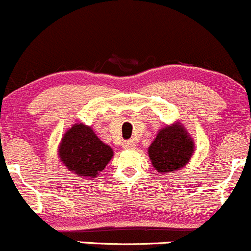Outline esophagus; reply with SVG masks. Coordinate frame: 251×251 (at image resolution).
I'll list each match as a JSON object with an SVG mask.
<instances>
[{
  "label": "esophagus",
  "instance_id": "1",
  "mask_svg": "<svg viewBox=\"0 0 251 251\" xmlns=\"http://www.w3.org/2000/svg\"><path fill=\"white\" fill-rule=\"evenodd\" d=\"M122 147L126 150H133L135 149V143L133 140H126L122 143Z\"/></svg>",
  "mask_w": 251,
  "mask_h": 251
}]
</instances>
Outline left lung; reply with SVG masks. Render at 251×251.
Wrapping results in <instances>:
<instances>
[{
    "mask_svg": "<svg viewBox=\"0 0 251 251\" xmlns=\"http://www.w3.org/2000/svg\"><path fill=\"white\" fill-rule=\"evenodd\" d=\"M147 153L157 172L169 174L187 165L195 153V141L182 123L175 122L159 129Z\"/></svg>",
    "mask_w": 251,
    "mask_h": 251,
    "instance_id": "8db88e82",
    "label": "left lung"
}]
</instances>
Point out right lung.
<instances>
[{
	"label": "right lung",
	"mask_w": 251,
	"mask_h": 251,
	"mask_svg": "<svg viewBox=\"0 0 251 251\" xmlns=\"http://www.w3.org/2000/svg\"><path fill=\"white\" fill-rule=\"evenodd\" d=\"M113 150L102 143L89 126L75 123L58 146V157L70 173L93 180L108 164Z\"/></svg>",
	"instance_id": "right-lung-1"
}]
</instances>
